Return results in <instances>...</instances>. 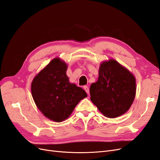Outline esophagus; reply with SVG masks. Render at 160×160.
Segmentation results:
<instances>
[{
    "label": "esophagus",
    "mask_w": 160,
    "mask_h": 160,
    "mask_svg": "<svg viewBox=\"0 0 160 160\" xmlns=\"http://www.w3.org/2000/svg\"><path fill=\"white\" fill-rule=\"evenodd\" d=\"M83 89L86 91V93L89 95V89L88 87V86H84L83 87Z\"/></svg>",
    "instance_id": "1"
}]
</instances>
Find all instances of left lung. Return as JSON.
Listing matches in <instances>:
<instances>
[{
    "mask_svg": "<svg viewBox=\"0 0 160 160\" xmlns=\"http://www.w3.org/2000/svg\"><path fill=\"white\" fill-rule=\"evenodd\" d=\"M136 93L135 77L113 59L101 62L98 80L90 86L91 101L106 118L122 115L132 106Z\"/></svg>",
    "mask_w": 160,
    "mask_h": 160,
    "instance_id": "8db88e82",
    "label": "left lung"
}]
</instances>
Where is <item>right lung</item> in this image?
Masks as SVG:
<instances>
[{
	"mask_svg": "<svg viewBox=\"0 0 160 160\" xmlns=\"http://www.w3.org/2000/svg\"><path fill=\"white\" fill-rule=\"evenodd\" d=\"M66 62L57 57L34 77L31 93L38 109L55 122L68 118L79 101L88 97L86 92L69 82Z\"/></svg>",
	"mask_w": 160,
	"mask_h": 160,
	"instance_id": "obj_1",
	"label": "right lung"
}]
</instances>
